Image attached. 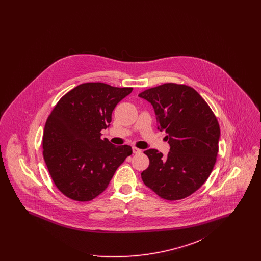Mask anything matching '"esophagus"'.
Returning <instances> with one entry per match:
<instances>
[{"instance_id": "obj_1", "label": "esophagus", "mask_w": 261, "mask_h": 261, "mask_svg": "<svg viewBox=\"0 0 261 261\" xmlns=\"http://www.w3.org/2000/svg\"><path fill=\"white\" fill-rule=\"evenodd\" d=\"M133 152L134 153H141L142 152V149H138L136 147H133Z\"/></svg>"}]
</instances>
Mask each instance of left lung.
Returning <instances> with one entry per match:
<instances>
[{"label":"left lung","instance_id":"left-lung-1","mask_svg":"<svg viewBox=\"0 0 261 261\" xmlns=\"http://www.w3.org/2000/svg\"><path fill=\"white\" fill-rule=\"evenodd\" d=\"M153 107L158 129L167 133V156L158 149L144 151L149 167L145 185L167 200L185 199L210 177L216 162L220 127L199 93L187 85L165 83L139 94Z\"/></svg>","mask_w":261,"mask_h":261}]
</instances>
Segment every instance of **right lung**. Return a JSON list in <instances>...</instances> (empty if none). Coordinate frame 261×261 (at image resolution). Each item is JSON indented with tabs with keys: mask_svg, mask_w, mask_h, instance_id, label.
Segmentation results:
<instances>
[{
	"mask_svg": "<svg viewBox=\"0 0 261 261\" xmlns=\"http://www.w3.org/2000/svg\"><path fill=\"white\" fill-rule=\"evenodd\" d=\"M133 88L84 83L66 93L50 112L44 129L43 155L57 188L64 196L89 201L101 194L125 159L128 145L100 139L116 105Z\"/></svg>",
	"mask_w": 261,
	"mask_h": 261,
	"instance_id": "obj_1",
	"label": "right lung"
}]
</instances>
